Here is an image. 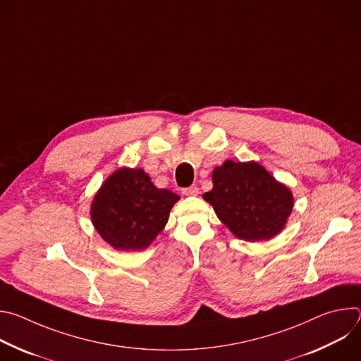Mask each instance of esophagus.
<instances>
[{
	"instance_id": "34e87169",
	"label": "esophagus",
	"mask_w": 361,
	"mask_h": 361,
	"mask_svg": "<svg viewBox=\"0 0 361 361\" xmlns=\"http://www.w3.org/2000/svg\"><path fill=\"white\" fill-rule=\"evenodd\" d=\"M198 192H200V191H198V187H197V185H191V187L183 190V194L187 195V197H195V195H198Z\"/></svg>"
}]
</instances>
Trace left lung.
Returning a JSON list of instances; mask_svg holds the SVG:
<instances>
[{"instance_id": "left-lung-1", "label": "left lung", "mask_w": 361, "mask_h": 361, "mask_svg": "<svg viewBox=\"0 0 361 361\" xmlns=\"http://www.w3.org/2000/svg\"><path fill=\"white\" fill-rule=\"evenodd\" d=\"M213 190L202 198L240 240L267 241L281 233L294 207L291 190L260 163L226 160L213 170Z\"/></svg>"}]
</instances>
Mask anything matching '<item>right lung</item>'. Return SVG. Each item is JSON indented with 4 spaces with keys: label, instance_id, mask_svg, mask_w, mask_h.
Wrapping results in <instances>:
<instances>
[{
    "label": "right lung",
    "instance_id": "1",
    "mask_svg": "<svg viewBox=\"0 0 361 361\" xmlns=\"http://www.w3.org/2000/svg\"><path fill=\"white\" fill-rule=\"evenodd\" d=\"M180 197L157 188L142 169L121 167L95 192L90 216L94 228L120 251H141L166 227Z\"/></svg>",
    "mask_w": 361,
    "mask_h": 361
}]
</instances>
